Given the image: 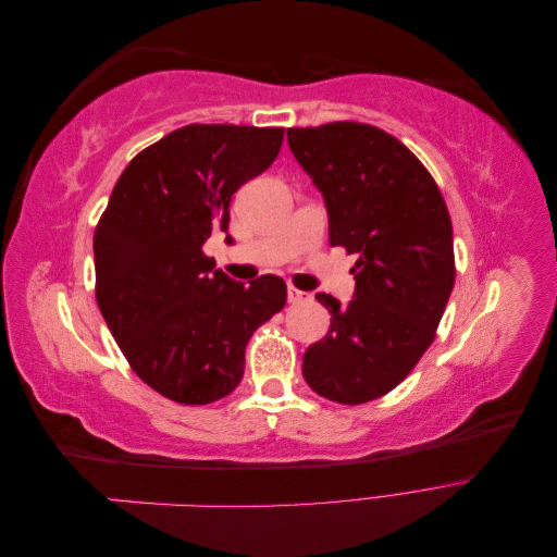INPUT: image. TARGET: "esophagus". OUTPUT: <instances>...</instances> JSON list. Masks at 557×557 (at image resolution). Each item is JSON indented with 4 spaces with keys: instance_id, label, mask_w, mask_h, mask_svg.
<instances>
[{
    "instance_id": "esophagus-1",
    "label": "esophagus",
    "mask_w": 557,
    "mask_h": 557,
    "mask_svg": "<svg viewBox=\"0 0 557 557\" xmlns=\"http://www.w3.org/2000/svg\"><path fill=\"white\" fill-rule=\"evenodd\" d=\"M305 299H309V295L305 293V290H297V288H288V301L290 305H299V301H305Z\"/></svg>"
}]
</instances>
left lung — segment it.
Masks as SVG:
<instances>
[{
    "label": "left lung",
    "instance_id": "1",
    "mask_svg": "<svg viewBox=\"0 0 557 557\" xmlns=\"http://www.w3.org/2000/svg\"><path fill=\"white\" fill-rule=\"evenodd\" d=\"M288 146L323 193L330 244L358 256L348 305L315 295L330 332L307 348L301 374L320 397L372 401L434 342L455 283L450 215L425 166L379 127H293Z\"/></svg>",
    "mask_w": 557,
    "mask_h": 557
}]
</instances>
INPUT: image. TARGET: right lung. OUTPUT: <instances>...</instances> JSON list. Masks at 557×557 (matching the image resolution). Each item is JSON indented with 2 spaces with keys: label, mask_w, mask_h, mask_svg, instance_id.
<instances>
[{
  "label": "right lung",
  "mask_w": 557,
  "mask_h": 557,
  "mask_svg": "<svg viewBox=\"0 0 557 557\" xmlns=\"http://www.w3.org/2000/svg\"><path fill=\"white\" fill-rule=\"evenodd\" d=\"M281 144V127L174 129L125 166L99 218V311L134 374L178 404L230 395L250 334L288 297L283 278L232 281L201 252L211 232H227L232 195Z\"/></svg>",
  "instance_id": "1"
}]
</instances>
